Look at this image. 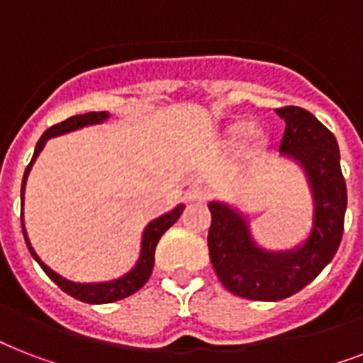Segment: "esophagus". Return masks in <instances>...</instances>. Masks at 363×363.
Returning a JSON list of instances; mask_svg holds the SVG:
<instances>
[{
	"label": "esophagus",
	"mask_w": 363,
	"mask_h": 363,
	"mask_svg": "<svg viewBox=\"0 0 363 363\" xmlns=\"http://www.w3.org/2000/svg\"><path fill=\"white\" fill-rule=\"evenodd\" d=\"M186 198H188V201L203 203V201H207V198H209V194H207V190H205L203 186L194 184V186H190V190L186 192Z\"/></svg>",
	"instance_id": "esophagus-1"
}]
</instances>
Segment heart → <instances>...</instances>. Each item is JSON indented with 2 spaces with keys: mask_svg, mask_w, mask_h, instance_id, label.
Returning a JSON list of instances; mask_svg holds the SVG:
<instances>
[{
  "mask_svg": "<svg viewBox=\"0 0 363 363\" xmlns=\"http://www.w3.org/2000/svg\"><path fill=\"white\" fill-rule=\"evenodd\" d=\"M241 137L250 148H262L265 145V141H267V133H265V130L256 124H250V122L247 121H238L228 125V141H238Z\"/></svg>",
  "mask_w": 363,
  "mask_h": 363,
  "instance_id": "heart-1",
  "label": "heart"
}]
</instances>
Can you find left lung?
<instances>
[{"mask_svg":"<svg viewBox=\"0 0 363 363\" xmlns=\"http://www.w3.org/2000/svg\"><path fill=\"white\" fill-rule=\"evenodd\" d=\"M277 115L286 122L279 152L303 167L315 199L307 241L284 252L264 250L254 242L241 213L218 201L209 203L211 264L230 292L254 301L290 298L315 281L337 252L347 211L335 135L301 107H282Z\"/></svg>","mask_w":363,"mask_h":363,"instance_id":"obj_1","label":"left lung"}]
</instances>
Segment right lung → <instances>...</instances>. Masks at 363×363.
Masks as SVG:
<instances>
[{
    "label": "right lung",
    "instance_id": "1",
    "mask_svg": "<svg viewBox=\"0 0 363 363\" xmlns=\"http://www.w3.org/2000/svg\"><path fill=\"white\" fill-rule=\"evenodd\" d=\"M105 118H109V113H86V115H77L71 116L67 121L60 122V124H54L52 128H48L45 133L41 135V139L37 141L35 145V152H33V158H31L30 165L26 167L24 171V179H22V190H20V196H22V201H24V186H26V179H28V173H30L31 165L35 162V158L39 156V152L45 147V143L50 139V137L62 135V133H67V131L79 130L82 125H90V124H99V122H104ZM182 211H184V205H179L177 209H173L167 215H162L160 218L152 220L147 226L145 233H143V242H141V256H139V262L133 269L128 273V275L121 277V279H116V281L111 282H98V284H81V282H71L64 277L56 275L50 267L43 264L39 256L35 254V250L31 248L30 241H28V235H26L24 230V220H22V232H24V239L26 245L30 248L31 256L37 259V264L41 265V269L47 273L50 279H52L56 284H58L65 294H69L71 298L79 299V301H84V303H113V301H118V299H124L131 294H135L139 288L148 281V277L152 273L154 267V250H156V245H158L160 238L164 235L167 230H169L177 220H179V216L182 215Z\"/></svg>",
    "mask_w": 363,
    "mask_h": 363
}]
</instances>
